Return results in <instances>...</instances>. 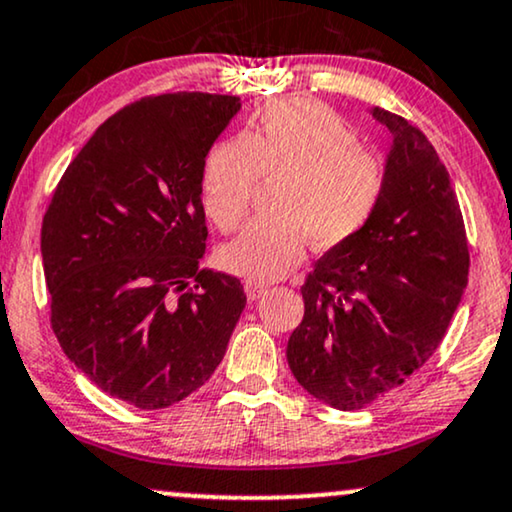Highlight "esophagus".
Here are the masks:
<instances>
[{
  "label": "esophagus",
  "mask_w": 512,
  "mask_h": 512,
  "mask_svg": "<svg viewBox=\"0 0 512 512\" xmlns=\"http://www.w3.org/2000/svg\"><path fill=\"white\" fill-rule=\"evenodd\" d=\"M245 295H248V300H260V297L267 295V286H262V283H252L248 281L245 283Z\"/></svg>",
  "instance_id": "obj_1"
}]
</instances>
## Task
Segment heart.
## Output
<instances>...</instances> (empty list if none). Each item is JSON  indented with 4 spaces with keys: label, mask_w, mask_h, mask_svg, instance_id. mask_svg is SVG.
Wrapping results in <instances>:
<instances>
[{
    "label": "heart",
    "mask_w": 512,
    "mask_h": 512,
    "mask_svg": "<svg viewBox=\"0 0 512 512\" xmlns=\"http://www.w3.org/2000/svg\"><path fill=\"white\" fill-rule=\"evenodd\" d=\"M281 179L274 219L252 222L219 252V264L252 283L278 281L307 255L354 241L378 215L387 163L338 115L314 101H276L243 137L210 148L200 172V205L217 231L231 234L248 215L257 181Z\"/></svg>",
    "instance_id": "obj_1"
}]
</instances>
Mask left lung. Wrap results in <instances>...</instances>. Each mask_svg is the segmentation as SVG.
<instances>
[{
  "label": "left lung",
  "mask_w": 512,
  "mask_h": 512,
  "mask_svg": "<svg viewBox=\"0 0 512 512\" xmlns=\"http://www.w3.org/2000/svg\"><path fill=\"white\" fill-rule=\"evenodd\" d=\"M371 115L392 134L385 200L354 241L309 271L286 349L297 383L340 411L397 390L435 354L470 269L461 205L437 151L401 115Z\"/></svg>",
  "instance_id": "1"
}]
</instances>
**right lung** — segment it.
I'll use <instances>...</instances> for the list:
<instances>
[{"instance_id":"add662e5","label":"right lung","mask_w":512,"mask_h":512,"mask_svg":"<svg viewBox=\"0 0 512 512\" xmlns=\"http://www.w3.org/2000/svg\"><path fill=\"white\" fill-rule=\"evenodd\" d=\"M238 111V96L203 92L129 103L75 155L44 215L58 345L137 409H167L205 385L241 319V281L200 269V172Z\"/></svg>"}]
</instances>
